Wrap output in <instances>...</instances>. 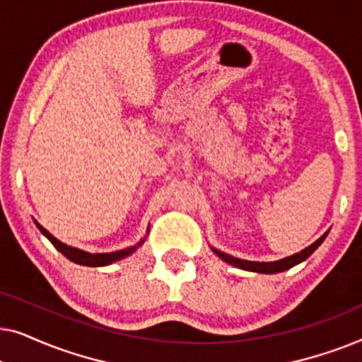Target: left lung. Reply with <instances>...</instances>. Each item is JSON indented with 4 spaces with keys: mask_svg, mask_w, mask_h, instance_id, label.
I'll use <instances>...</instances> for the list:
<instances>
[{
    "mask_svg": "<svg viewBox=\"0 0 362 362\" xmlns=\"http://www.w3.org/2000/svg\"><path fill=\"white\" fill-rule=\"evenodd\" d=\"M329 230H326L323 235L320 237L318 240H315L313 244L306 247V249L300 250L298 254H293L290 257H285V259H280V260H275V262H254V260H244V259H237V257H232L229 254H226V252H221L214 249V247H211L212 252L217 257H221L222 260L227 262V264L237 267V269H242V270H249V272H255V274H280V272H285L291 269V267L301 264V262L308 259V257L313 254V252L318 249V247L323 244V240L326 239V235H328Z\"/></svg>",
    "mask_w": 362,
    "mask_h": 362,
    "instance_id": "left-lung-1",
    "label": "left lung"
}]
</instances>
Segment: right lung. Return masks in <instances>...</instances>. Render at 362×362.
<instances>
[{
    "mask_svg": "<svg viewBox=\"0 0 362 362\" xmlns=\"http://www.w3.org/2000/svg\"><path fill=\"white\" fill-rule=\"evenodd\" d=\"M34 224L37 226V229L41 230L42 235H46L49 240H51V244L56 247V249L61 252L64 257H67L69 260L74 262V264H78V265H86V267H105V265H110L113 262H118L122 259H125V257L132 255L133 252H135L138 247H140L143 242H145L146 237H143V239L138 242V244L132 245V247H127V249H122V250H115V252H107V254H90V252H86V250H81L77 249V247H71L67 244H64L59 239H56L51 232L47 229H44V227L39 224L37 221H34ZM150 230H146V234Z\"/></svg>",
    "mask_w": 362,
    "mask_h": 362,
    "instance_id": "obj_1",
    "label": "right lung"
}]
</instances>
